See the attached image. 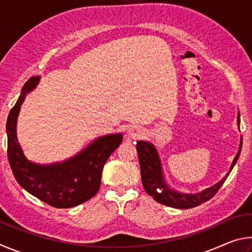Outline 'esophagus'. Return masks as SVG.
Wrapping results in <instances>:
<instances>
[{"mask_svg":"<svg viewBox=\"0 0 252 252\" xmlns=\"http://www.w3.org/2000/svg\"><path fill=\"white\" fill-rule=\"evenodd\" d=\"M142 130L140 129V127L138 126H132L129 129V131H127V136H129L130 139H139L140 136L142 135Z\"/></svg>","mask_w":252,"mask_h":252,"instance_id":"esophagus-1","label":"esophagus"}]
</instances>
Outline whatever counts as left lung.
I'll list each match as a JSON object with an SVG mask.
<instances>
[{"instance_id": "obj_1", "label": "left lung", "mask_w": 252, "mask_h": 252, "mask_svg": "<svg viewBox=\"0 0 252 252\" xmlns=\"http://www.w3.org/2000/svg\"><path fill=\"white\" fill-rule=\"evenodd\" d=\"M238 125L240 126V114L238 116ZM242 147V139L240 142V148H239L238 155L234 158L231 167H230V172L236 164L239 156H240ZM136 151H138L140 169H141V179L142 186L146 190V192L156 200L157 202L165 204L168 207H173L178 209H190L200 206L208 200H210L215 195L218 190L223 185L225 179L229 176V173L225 176L222 180L217 183L209 189L202 191L200 193L195 194H186L179 193L177 191L170 189L169 186L165 183L162 174L161 163L159 156H158L156 148L153 144L144 141H138L136 143Z\"/></svg>"}]
</instances>
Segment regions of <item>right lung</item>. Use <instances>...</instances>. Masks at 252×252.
<instances>
[{"mask_svg": "<svg viewBox=\"0 0 252 252\" xmlns=\"http://www.w3.org/2000/svg\"><path fill=\"white\" fill-rule=\"evenodd\" d=\"M39 80V76H32L25 82L19 100L8 113V162L19 185L41 201L54 208L79 206L99 191L102 170L111 153L122 142V134L101 136L79 155L61 163L40 165L30 162L16 139V119L25 95L36 87Z\"/></svg>", "mask_w": 252, "mask_h": 252, "instance_id": "right-lung-1", "label": "right lung"}]
</instances>
